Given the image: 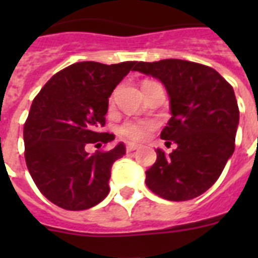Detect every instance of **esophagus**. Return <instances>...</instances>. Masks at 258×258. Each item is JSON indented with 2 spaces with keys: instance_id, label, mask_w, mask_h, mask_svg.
Instances as JSON below:
<instances>
[{
  "instance_id": "1",
  "label": "esophagus",
  "mask_w": 258,
  "mask_h": 258,
  "mask_svg": "<svg viewBox=\"0 0 258 258\" xmlns=\"http://www.w3.org/2000/svg\"><path fill=\"white\" fill-rule=\"evenodd\" d=\"M138 147H139L138 145H134V143H128V145L125 146V151H127V153H133V151L138 150Z\"/></svg>"
}]
</instances>
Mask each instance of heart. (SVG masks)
<instances>
[{
  "label": "heart",
  "mask_w": 258,
  "mask_h": 258,
  "mask_svg": "<svg viewBox=\"0 0 258 258\" xmlns=\"http://www.w3.org/2000/svg\"><path fill=\"white\" fill-rule=\"evenodd\" d=\"M157 127L158 123L153 119H130L119 125L117 133L127 141L142 142L146 141Z\"/></svg>",
  "instance_id": "heart-1"
}]
</instances>
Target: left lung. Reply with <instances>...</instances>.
<instances>
[{"instance_id":"left-lung-1","label":"left lung","mask_w":258,"mask_h":258,"mask_svg":"<svg viewBox=\"0 0 258 258\" xmlns=\"http://www.w3.org/2000/svg\"><path fill=\"white\" fill-rule=\"evenodd\" d=\"M134 71L165 84L172 116L161 138L166 146L176 145L170 154L157 150L146 171L147 187L175 202L200 197L220 178L236 147L240 111L233 87L210 67L179 58L139 61Z\"/></svg>"}]
</instances>
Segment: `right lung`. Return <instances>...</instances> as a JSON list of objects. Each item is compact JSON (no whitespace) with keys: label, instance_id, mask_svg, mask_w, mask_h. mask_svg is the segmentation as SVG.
Listing matches in <instances>:
<instances>
[{"label":"right lung","instance_id":"add662e5","mask_svg":"<svg viewBox=\"0 0 258 258\" xmlns=\"http://www.w3.org/2000/svg\"><path fill=\"white\" fill-rule=\"evenodd\" d=\"M135 61L75 62L48 80L36 95L24 123L25 162L45 198L66 210H86L109 192L113 162L125 154L119 143L88 154L113 139L100 133L108 97Z\"/></svg>","mask_w":258,"mask_h":258}]
</instances>
